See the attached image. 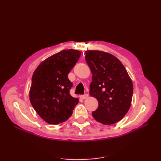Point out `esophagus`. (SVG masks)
<instances>
[{"mask_svg":"<svg viewBox=\"0 0 161 161\" xmlns=\"http://www.w3.org/2000/svg\"><path fill=\"white\" fill-rule=\"evenodd\" d=\"M80 98L82 99H86V98H88L89 97V95L88 94H85V95H80Z\"/></svg>","mask_w":161,"mask_h":161,"instance_id":"34e87169","label":"esophagus"}]
</instances>
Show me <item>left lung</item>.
<instances>
[{
  "label": "left lung",
  "instance_id": "1",
  "mask_svg": "<svg viewBox=\"0 0 161 161\" xmlns=\"http://www.w3.org/2000/svg\"><path fill=\"white\" fill-rule=\"evenodd\" d=\"M85 60L92 72L89 94L98 101L92 115L105 125L118 122L128 111L133 95V84L121 62L109 53L85 52Z\"/></svg>",
  "mask_w": 161,
  "mask_h": 161
}]
</instances>
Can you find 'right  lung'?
Returning a JSON list of instances; mask_svg holds the SVG:
<instances>
[{
    "instance_id": "1",
    "label": "right lung",
    "mask_w": 161,
    "mask_h": 161,
    "mask_svg": "<svg viewBox=\"0 0 161 161\" xmlns=\"http://www.w3.org/2000/svg\"><path fill=\"white\" fill-rule=\"evenodd\" d=\"M80 54L76 50H64L43 61L33 72L30 102L37 114L48 124L66 121L79 103V99L70 94L72 82L68 75Z\"/></svg>"
}]
</instances>
